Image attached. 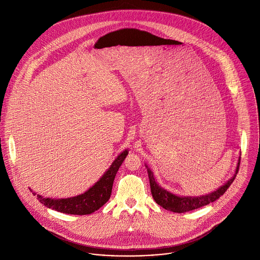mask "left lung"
I'll use <instances>...</instances> for the list:
<instances>
[{
  "label": "left lung",
  "mask_w": 260,
  "mask_h": 260,
  "mask_svg": "<svg viewBox=\"0 0 260 260\" xmlns=\"http://www.w3.org/2000/svg\"><path fill=\"white\" fill-rule=\"evenodd\" d=\"M240 158H239L238 166L236 169V174L232 177V179H230L224 185H222V186L219 187L217 190H215L209 194H205V196H201V197H180V196H176V194L164 189L155 181L152 171L146 166L147 172H148V177H149V182H150L151 194H152L154 201L156 202V204H158L164 209H166L168 211L175 212V213L189 212V211L199 209L201 207H204L206 205H209V204L217 201L221 196H223L224 192L228 190V188L231 186V184L235 181L236 176L239 172V167H240V161H241Z\"/></svg>",
  "instance_id": "8db88e82"
}]
</instances>
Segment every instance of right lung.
Returning <instances> with one entry per match:
<instances>
[{
    "mask_svg": "<svg viewBox=\"0 0 260 260\" xmlns=\"http://www.w3.org/2000/svg\"><path fill=\"white\" fill-rule=\"evenodd\" d=\"M127 153V150L121 152L93 186L80 196L55 200L43 198L35 192L32 193L35 196L37 194V199H38L44 206L57 212L72 215L91 214L94 211L99 210L109 201L111 192H112V186L115 176L123 160L125 159Z\"/></svg>",
    "mask_w": 260,
    "mask_h": 260,
    "instance_id": "right-lung-1",
    "label": "right lung"
}]
</instances>
